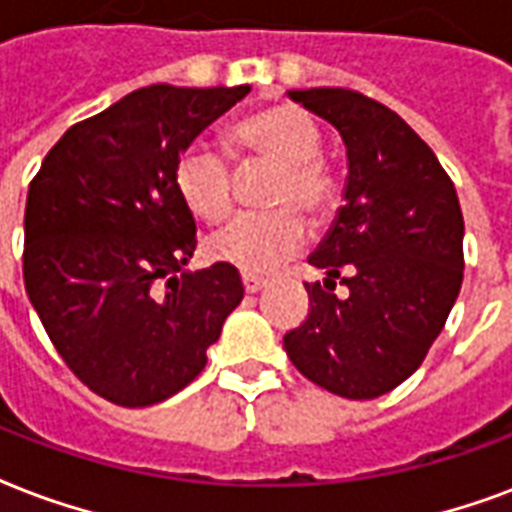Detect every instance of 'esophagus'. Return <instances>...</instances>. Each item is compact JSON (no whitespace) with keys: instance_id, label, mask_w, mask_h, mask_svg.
Masks as SVG:
<instances>
[{"instance_id":"34e87169","label":"esophagus","mask_w":512,"mask_h":512,"mask_svg":"<svg viewBox=\"0 0 512 512\" xmlns=\"http://www.w3.org/2000/svg\"><path fill=\"white\" fill-rule=\"evenodd\" d=\"M241 282H244V290L247 292H260L268 284V279L265 276H255V273H244Z\"/></svg>"}]
</instances>
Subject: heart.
I'll return each mask as SVG.
<instances>
[{
	"mask_svg": "<svg viewBox=\"0 0 512 512\" xmlns=\"http://www.w3.org/2000/svg\"><path fill=\"white\" fill-rule=\"evenodd\" d=\"M225 150L239 163L249 158L276 163L265 201L279 209L239 214L214 233L206 252L244 273L271 271L306 244V222L295 209L322 222L341 204V179L322 155V128L306 109L271 104L230 123ZM171 182L198 220L220 222L233 209V169L214 147H185L174 161Z\"/></svg>",
	"mask_w": 512,
	"mask_h": 512,
	"instance_id": "obj_1",
	"label": "heart"
}]
</instances>
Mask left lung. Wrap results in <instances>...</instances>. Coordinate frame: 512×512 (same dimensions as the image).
<instances>
[{
  "label": "left lung",
  "mask_w": 512,
  "mask_h": 512,
  "mask_svg": "<svg viewBox=\"0 0 512 512\" xmlns=\"http://www.w3.org/2000/svg\"><path fill=\"white\" fill-rule=\"evenodd\" d=\"M290 96L341 131L349 185L308 257L327 271L325 287L306 284L308 314L284 349L327 392L373 400L419 368L451 314L464 276L459 198L427 142L381 101L351 88ZM335 278L350 287L346 299Z\"/></svg>",
  "instance_id": "8db88e82"
}]
</instances>
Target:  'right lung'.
Returning <instances> with one entry per match:
<instances>
[{"label": "right lung", "instance_id": "add662e5", "mask_svg": "<svg viewBox=\"0 0 512 512\" xmlns=\"http://www.w3.org/2000/svg\"><path fill=\"white\" fill-rule=\"evenodd\" d=\"M249 91L139 88L74 123L31 179L26 292L66 368L109 403L144 408L185 389L244 298L233 265L176 276L195 220L171 169Z\"/></svg>", "mask_w": 512, "mask_h": 512}]
</instances>
